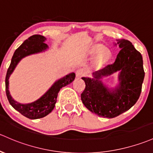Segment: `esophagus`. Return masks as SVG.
<instances>
[{
	"label": "esophagus",
	"instance_id": "esophagus-1",
	"mask_svg": "<svg viewBox=\"0 0 153 153\" xmlns=\"http://www.w3.org/2000/svg\"><path fill=\"white\" fill-rule=\"evenodd\" d=\"M85 70L82 69V68H79V69L76 70V75L78 78H81V77L85 76Z\"/></svg>",
	"mask_w": 153,
	"mask_h": 153
}]
</instances>
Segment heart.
I'll use <instances>...</instances> for the list:
<instances>
[{
  "label": "heart",
  "instance_id": "heart-1",
  "mask_svg": "<svg viewBox=\"0 0 153 153\" xmlns=\"http://www.w3.org/2000/svg\"><path fill=\"white\" fill-rule=\"evenodd\" d=\"M102 45L101 44H96L92 47V53L96 54L99 51L97 55L96 58V64L98 67H101L105 63H107L111 57V51L109 49H103Z\"/></svg>",
  "mask_w": 153,
  "mask_h": 153
}]
</instances>
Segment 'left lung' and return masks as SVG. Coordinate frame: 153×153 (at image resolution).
<instances>
[{
    "label": "left lung",
    "mask_w": 153,
    "mask_h": 153,
    "mask_svg": "<svg viewBox=\"0 0 153 153\" xmlns=\"http://www.w3.org/2000/svg\"><path fill=\"white\" fill-rule=\"evenodd\" d=\"M121 48L113 64L93 73L94 79L82 77L85 88L81 99L87 109L99 117L113 118L128 110L136 103L144 78L142 56L128 40L117 42ZM120 70V85L109 91L100 81L102 76Z\"/></svg>",
    "instance_id": "left-lung-1"
}]
</instances>
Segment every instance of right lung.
I'll return each mask as SVG.
<instances>
[{"instance_id": "right-lung-1", "label": "right lung", "mask_w": 153, "mask_h": 153, "mask_svg": "<svg viewBox=\"0 0 153 153\" xmlns=\"http://www.w3.org/2000/svg\"><path fill=\"white\" fill-rule=\"evenodd\" d=\"M45 40L46 38L41 35H33L26 39L14 52L6 76V93L9 102L13 108L22 115L32 120L42 118L50 114L55 107L60 90L63 87L72 82L75 79L74 73L66 75L54 84L43 96L33 103L22 104L11 98L9 91V78L11 74L14 70L19 60L24 57L47 50L48 46L44 43Z\"/></svg>"}]
</instances>
